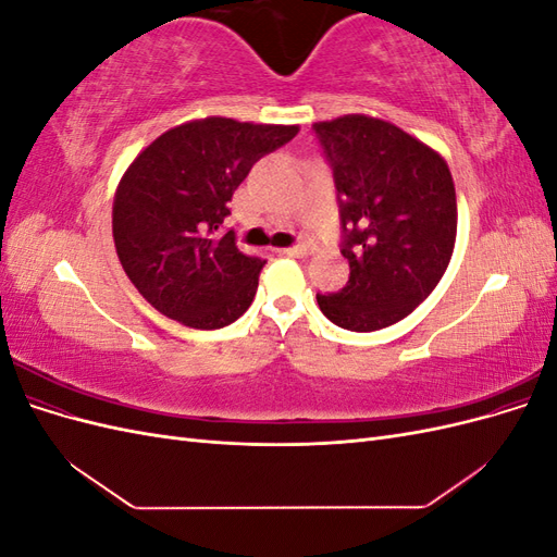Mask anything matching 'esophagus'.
<instances>
[{
	"instance_id": "1",
	"label": "esophagus",
	"mask_w": 557,
	"mask_h": 557,
	"mask_svg": "<svg viewBox=\"0 0 557 557\" xmlns=\"http://www.w3.org/2000/svg\"><path fill=\"white\" fill-rule=\"evenodd\" d=\"M278 252H283V256L299 258V256H307V252H309V246H307V244H295V246H290V248H283V250H278Z\"/></svg>"
}]
</instances>
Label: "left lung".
I'll return each mask as SVG.
<instances>
[{"mask_svg": "<svg viewBox=\"0 0 557 557\" xmlns=\"http://www.w3.org/2000/svg\"><path fill=\"white\" fill-rule=\"evenodd\" d=\"M342 218L350 276L315 295L334 325L374 332L407 318L436 288L453 256L458 201L444 158L367 115L315 123Z\"/></svg>", "mask_w": 557, "mask_h": 557, "instance_id": "8db88e82", "label": "left lung"}]
</instances>
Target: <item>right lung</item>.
I'll list each match as a JSON object with an SVG mask.
<instances>
[{
    "mask_svg": "<svg viewBox=\"0 0 557 557\" xmlns=\"http://www.w3.org/2000/svg\"><path fill=\"white\" fill-rule=\"evenodd\" d=\"M297 125L205 117L178 125L129 164L113 201V242L148 305L195 330L234 323L258 290L262 258L221 234L227 201L260 158Z\"/></svg>",
    "mask_w": 557,
    "mask_h": 557,
    "instance_id": "1",
    "label": "right lung"
}]
</instances>
